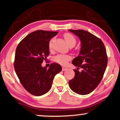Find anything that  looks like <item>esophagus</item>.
I'll return each mask as SVG.
<instances>
[{"label": "esophagus", "instance_id": "34e87169", "mask_svg": "<svg viewBox=\"0 0 120 120\" xmlns=\"http://www.w3.org/2000/svg\"><path fill=\"white\" fill-rule=\"evenodd\" d=\"M66 70H67L66 67H62V71H66Z\"/></svg>", "mask_w": 120, "mask_h": 120}]
</instances>
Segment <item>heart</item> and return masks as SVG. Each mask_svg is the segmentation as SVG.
<instances>
[{"mask_svg":"<svg viewBox=\"0 0 120 120\" xmlns=\"http://www.w3.org/2000/svg\"><path fill=\"white\" fill-rule=\"evenodd\" d=\"M66 42L69 47H74L76 44L77 41L73 35L69 33H66L64 35ZM54 41V38H52L50 40L48 45V47L49 50H52L53 48V43ZM71 59V57L68 55H58L54 58V61L57 63L62 65H66L67 62Z\"/></svg>","mask_w":120,"mask_h":120,"instance_id":"b5f03b06","label":"heart"}]
</instances>
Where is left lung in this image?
I'll return each mask as SVG.
<instances>
[{"mask_svg": "<svg viewBox=\"0 0 120 120\" xmlns=\"http://www.w3.org/2000/svg\"><path fill=\"white\" fill-rule=\"evenodd\" d=\"M68 31L77 36L81 42V49L78 56L72 63L78 67L74 70L75 76L69 81L70 89L78 94H89L100 83L108 64L107 52L102 40L84 30ZM83 69L81 72L79 67Z\"/></svg>", "mask_w": 120, "mask_h": 120, "instance_id": "8db88e82", "label": "left lung"}]
</instances>
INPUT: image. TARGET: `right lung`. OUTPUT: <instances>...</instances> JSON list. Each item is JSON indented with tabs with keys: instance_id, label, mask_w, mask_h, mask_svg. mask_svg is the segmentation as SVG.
Segmentation results:
<instances>
[{
	"instance_id": "right-lung-1",
	"label": "right lung",
	"mask_w": 120,
	"mask_h": 120,
	"mask_svg": "<svg viewBox=\"0 0 120 120\" xmlns=\"http://www.w3.org/2000/svg\"><path fill=\"white\" fill-rule=\"evenodd\" d=\"M58 31L36 30L24 38L17 47L14 67L20 82L30 94L40 96L52 87L55 75L61 71L59 64H50L49 67L41 64L49 54L48 45Z\"/></svg>"
}]
</instances>
